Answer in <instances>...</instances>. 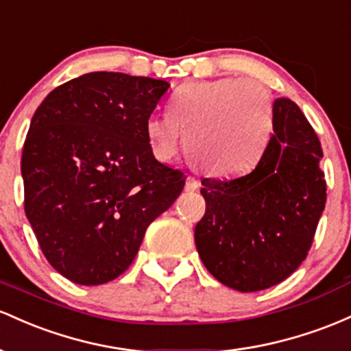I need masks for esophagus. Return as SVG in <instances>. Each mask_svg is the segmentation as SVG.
I'll return each instance as SVG.
<instances>
[{
  "instance_id": "1",
  "label": "esophagus",
  "mask_w": 351,
  "mask_h": 351,
  "mask_svg": "<svg viewBox=\"0 0 351 351\" xmlns=\"http://www.w3.org/2000/svg\"><path fill=\"white\" fill-rule=\"evenodd\" d=\"M199 187H200L199 180L194 179V177H187V180H186V191L187 192H195Z\"/></svg>"
}]
</instances>
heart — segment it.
Listing matches in <instances>:
<instances>
[{
    "mask_svg": "<svg viewBox=\"0 0 351 351\" xmlns=\"http://www.w3.org/2000/svg\"><path fill=\"white\" fill-rule=\"evenodd\" d=\"M274 129L270 94L239 77L191 82L174 93L169 112L151 114L145 136L157 159L186 147L210 176L235 177L257 165Z\"/></svg>",
    "mask_w": 351,
    "mask_h": 351,
    "instance_id": "b5f03b06",
    "label": "heart"
}]
</instances>
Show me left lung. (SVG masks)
Returning <instances> with one entry per match:
<instances>
[{"instance_id": "left-lung-1", "label": "left lung", "mask_w": 351, "mask_h": 351, "mask_svg": "<svg viewBox=\"0 0 351 351\" xmlns=\"http://www.w3.org/2000/svg\"><path fill=\"white\" fill-rule=\"evenodd\" d=\"M274 136L250 174L204 179L195 247L206 269L239 292L270 289L298 269L325 208L320 141L297 104L274 101Z\"/></svg>"}]
</instances>
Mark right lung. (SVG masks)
Wrapping results in <instances>:
<instances>
[{"instance_id": "obj_1", "label": "right lung", "mask_w": 351, "mask_h": 351, "mask_svg": "<svg viewBox=\"0 0 351 351\" xmlns=\"http://www.w3.org/2000/svg\"><path fill=\"white\" fill-rule=\"evenodd\" d=\"M167 81L89 73L46 96L21 157L25 212L68 280L101 285L128 270L145 228L174 204L184 174L154 157L145 121Z\"/></svg>"}]
</instances>
